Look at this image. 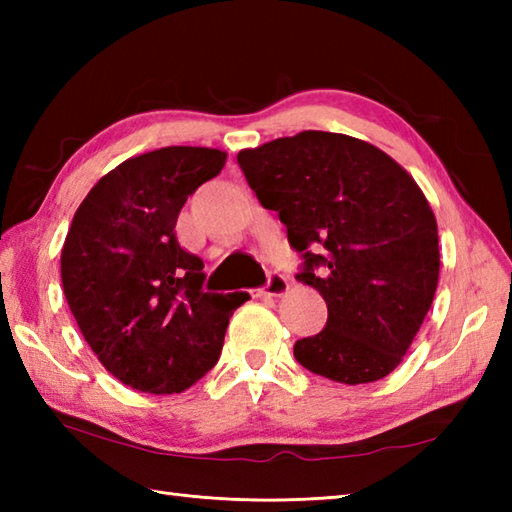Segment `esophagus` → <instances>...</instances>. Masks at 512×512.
<instances>
[{
    "mask_svg": "<svg viewBox=\"0 0 512 512\" xmlns=\"http://www.w3.org/2000/svg\"><path fill=\"white\" fill-rule=\"evenodd\" d=\"M284 292H288V279L281 275V273H277V270H270L266 284L262 288V295L281 297V295H284Z\"/></svg>",
    "mask_w": 512,
    "mask_h": 512,
    "instance_id": "1",
    "label": "esophagus"
}]
</instances>
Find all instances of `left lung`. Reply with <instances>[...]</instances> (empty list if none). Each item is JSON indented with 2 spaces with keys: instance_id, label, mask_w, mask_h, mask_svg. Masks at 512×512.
Wrapping results in <instances>:
<instances>
[{
  "instance_id": "8db88e82",
  "label": "left lung",
  "mask_w": 512,
  "mask_h": 512,
  "mask_svg": "<svg viewBox=\"0 0 512 512\" xmlns=\"http://www.w3.org/2000/svg\"><path fill=\"white\" fill-rule=\"evenodd\" d=\"M248 187L277 211L301 255L297 281L328 303L325 328L295 358L334 383L394 372L438 288V224L424 193L385 151L301 132L237 154Z\"/></svg>"
}]
</instances>
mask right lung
I'll return each mask as SVG.
<instances>
[{
	"instance_id": "add662e5",
	"label": "right lung",
	"mask_w": 512,
	"mask_h": 512,
	"mask_svg": "<svg viewBox=\"0 0 512 512\" xmlns=\"http://www.w3.org/2000/svg\"><path fill=\"white\" fill-rule=\"evenodd\" d=\"M226 154L162 147L94 184L61 250V281L83 339L110 374L145 394H180L220 358L248 292H206L204 264L176 237L180 209Z\"/></svg>"
}]
</instances>
